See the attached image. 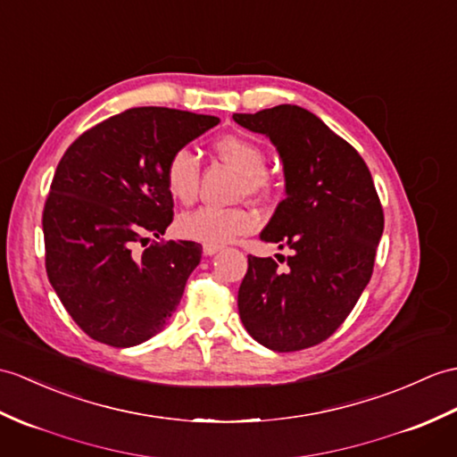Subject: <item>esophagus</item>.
Returning <instances> with one entry per match:
<instances>
[{"label": "esophagus", "instance_id": "obj_1", "mask_svg": "<svg viewBox=\"0 0 457 457\" xmlns=\"http://www.w3.org/2000/svg\"><path fill=\"white\" fill-rule=\"evenodd\" d=\"M221 247L220 245H204V254H208V257H212V254H216Z\"/></svg>", "mask_w": 457, "mask_h": 457}]
</instances>
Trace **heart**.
<instances>
[{"mask_svg": "<svg viewBox=\"0 0 457 457\" xmlns=\"http://www.w3.org/2000/svg\"><path fill=\"white\" fill-rule=\"evenodd\" d=\"M214 150L221 162L231 165L241 173V193L262 195L269 190L267 177V154L259 144L243 136H224L216 140ZM200 165L196 155L188 147H179L167 159L163 180L169 196L179 204H190L198 193ZM259 220L247 208H214L203 206L177 220V231L180 237L204 243V245H224L243 233L257 228Z\"/></svg>", "mask_w": 457, "mask_h": 457, "instance_id": "b5f03b06", "label": "heart"}]
</instances>
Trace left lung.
<instances>
[{"label":"left lung","instance_id":"8db88e82","mask_svg":"<svg viewBox=\"0 0 457 457\" xmlns=\"http://www.w3.org/2000/svg\"><path fill=\"white\" fill-rule=\"evenodd\" d=\"M233 120L277 147L286 198L261 239L294 251L284 270L270 257L249 254L239 317L254 341L277 353L315 346L343 325L372 278L384 233L372 175L353 145L295 104Z\"/></svg>","mask_w":457,"mask_h":457}]
</instances>
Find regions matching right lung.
<instances>
[{
    "label": "right lung",
    "instance_id": "right-lung-1",
    "mask_svg": "<svg viewBox=\"0 0 457 457\" xmlns=\"http://www.w3.org/2000/svg\"><path fill=\"white\" fill-rule=\"evenodd\" d=\"M218 116L165 107L114 114L73 142L42 212L46 274L83 333L126 348L157 335L183 298L203 247L152 243L173 221L167 159Z\"/></svg>",
    "mask_w": 457,
    "mask_h": 457
}]
</instances>
